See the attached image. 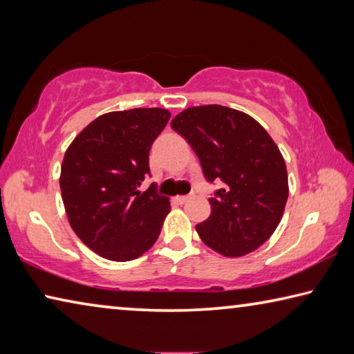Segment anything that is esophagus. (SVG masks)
Wrapping results in <instances>:
<instances>
[{"label":"esophagus","mask_w":354,"mask_h":354,"mask_svg":"<svg viewBox=\"0 0 354 354\" xmlns=\"http://www.w3.org/2000/svg\"><path fill=\"white\" fill-rule=\"evenodd\" d=\"M189 200H192L190 195H183V196H175V201L178 205H184V203H187Z\"/></svg>","instance_id":"esophagus-1"}]
</instances>
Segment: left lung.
<instances>
[{
  "mask_svg": "<svg viewBox=\"0 0 354 354\" xmlns=\"http://www.w3.org/2000/svg\"><path fill=\"white\" fill-rule=\"evenodd\" d=\"M209 183L223 189L209 198L211 215L196 225L209 248L241 257L266 243L283 218L289 183L283 154L248 113L220 104L189 107L171 120Z\"/></svg>",
  "mask_w": 354,
  "mask_h": 354,
  "instance_id": "left-lung-1",
  "label": "left lung"
}]
</instances>
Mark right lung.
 Wrapping results in <instances>:
<instances>
[{
	"label": "right lung",
	"instance_id": "right-lung-1",
	"mask_svg": "<svg viewBox=\"0 0 354 354\" xmlns=\"http://www.w3.org/2000/svg\"><path fill=\"white\" fill-rule=\"evenodd\" d=\"M170 115L160 107L103 113L65 151L59 184L68 223L101 257L133 261L158 241L170 200L154 185L137 187L149 175V148Z\"/></svg>",
	"mask_w": 354,
	"mask_h": 354
}]
</instances>
